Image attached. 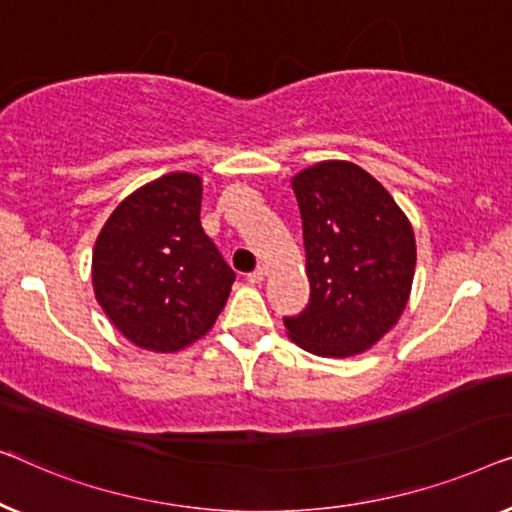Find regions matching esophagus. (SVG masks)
<instances>
[{
    "mask_svg": "<svg viewBox=\"0 0 512 512\" xmlns=\"http://www.w3.org/2000/svg\"><path fill=\"white\" fill-rule=\"evenodd\" d=\"M264 276H266V266H257V269L250 271L246 278L250 280V283H262Z\"/></svg>",
    "mask_w": 512,
    "mask_h": 512,
    "instance_id": "1",
    "label": "esophagus"
}]
</instances>
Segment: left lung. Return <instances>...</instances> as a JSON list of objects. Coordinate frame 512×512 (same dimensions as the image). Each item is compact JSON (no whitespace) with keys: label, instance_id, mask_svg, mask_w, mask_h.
Listing matches in <instances>:
<instances>
[{"label":"left lung","instance_id":"left-lung-1","mask_svg":"<svg viewBox=\"0 0 512 512\" xmlns=\"http://www.w3.org/2000/svg\"><path fill=\"white\" fill-rule=\"evenodd\" d=\"M304 227L311 299L283 318L320 357H352L378 343L406 308L415 236L397 201L352 162H320L292 178Z\"/></svg>","mask_w":512,"mask_h":512}]
</instances>
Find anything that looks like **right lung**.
Wrapping results in <instances>:
<instances>
[{
	"label": "right lung",
	"mask_w": 512,
	"mask_h": 512,
	"mask_svg": "<svg viewBox=\"0 0 512 512\" xmlns=\"http://www.w3.org/2000/svg\"><path fill=\"white\" fill-rule=\"evenodd\" d=\"M201 178L167 174L111 213L92 253L95 297L139 348L176 352L218 320L236 273L199 222Z\"/></svg>",
	"instance_id": "right-lung-1"
}]
</instances>
